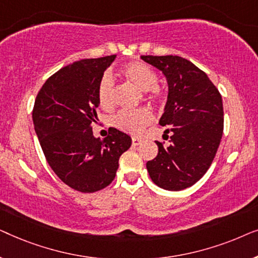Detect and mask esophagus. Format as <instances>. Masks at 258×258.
<instances>
[{
    "label": "esophagus",
    "mask_w": 258,
    "mask_h": 258,
    "mask_svg": "<svg viewBox=\"0 0 258 258\" xmlns=\"http://www.w3.org/2000/svg\"><path fill=\"white\" fill-rule=\"evenodd\" d=\"M132 142H133V146H140V144H141V139H139V137H133Z\"/></svg>",
    "instance_id": "esophagus-1"
}]
</instances>
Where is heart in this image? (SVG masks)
<instances>
[{
	"label": "heart",
	"mask_w": 258,
	"mask_h": 258,
	"mask_svg": "<svg viewBox=\"0 0 258 258\" xmlns=\"http://www.w3.org/2000/svg\"><path fill=\"white\" fill-rule=\"evenodd\" d=\"M121 75L130 84L143 91V97L151 103H161L165 97V90L158 86L157 73L147 63L135 61L122 67ZM97 100L101 108L109 110L115 103V84L107 74L102 77L97 87ZM154 115L149 109L140 108L133 111H121L112 119L116 128L130 135H140L153 122Z\"/></svg>",
	"instance_id": "obj_1"
}]
</instances>
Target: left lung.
Returning a JSON list of instances; mask_svg holds the SVG:
<instances>
[{"label": "left lung", "mask_w": 258, "mask_h": 258, "mask_svg": "<svg viewBox=\"0 0 258 258\" xmlns=\"http://www.w3.org/2000/svg\"><path fill=\"white\" fill-rule=\"evenodd\" d=\"M162 70L169 94L162 126L169 125L170 144L158 142V154L147 162L155 184L177 191L202 178L213 163L223 135V103L220 91L207 74L181 56L142 55Z\"/></svg>", "instance_id": "8db88e82"}]
</instances>
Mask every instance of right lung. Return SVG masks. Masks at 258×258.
<instances>
[{
	"label": "right lung",
	"mask_w": 258,
	"mask_h": 258,
	"mask_svg": "<svg viewBox=\"0 0 258 258\" xmlns=\"http://www.w3.org/2000/svg\"><path fill=\"white\" fill-rule=\"evenodd\" d=\"M116 55L86 58L63 67L45 81L33 109L35 132L45 160L58 178L81 192H95L114 181L119 156L132 139L109 128L95 139L97 87Z\"/></svg>",
	"instance_id": "1"
}]
</instances>
